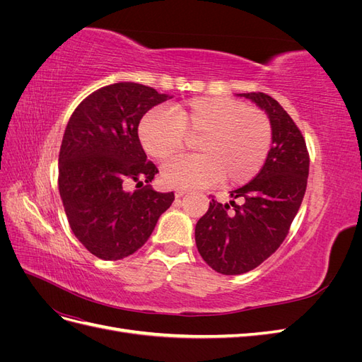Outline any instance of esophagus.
I'll list each match as a JSON object with an SVG mask.
<instances>
[{
    "label": "esophagus",
    "mask_w": 362,
    "mask_h": 362,
    "mask_svg": "<svg viewBox=\"0 0 362 362\" xmlns=\"http://www.w3.org/2000/svg\"><path fill=\"white\" fill-rule=\"evenodd\" d=\"M185 193H187V190H185V189H177V190H175V198H181V196L185 194Z\"/></svg>",
    "instance_id": "obj_1"
}]
</instances>
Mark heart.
<instances>
[{"mask_svg":"<svg viewBox=\"0 0 362 362\" xmlns=\"http://www.w3.org/2000/svg\"><path fill=\"white\" fill-rule=\"evenodd\" d=\"M272 124L259 108L222 96H198L173 105L169 112L152 110L139 125L145 152L166 161L196 139L198 156L168 163L161 170L169 187H205L223 180L243 184L266 163L272 146Z\"/></svg>","mask_w":362,"mask_h":362,"instance_id":"1","label":"heart"}]
</instances>
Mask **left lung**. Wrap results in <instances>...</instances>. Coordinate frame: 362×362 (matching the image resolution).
Here are the masks:
<instances>
[{
  "instance_id": "obj_1",
  "label": "left lung",
  "mask_w": 362,
  "mask_h": 362,
  "mask_svg": "<svg viewBox=\"0 0 362 362\" xmlns=\"http://www.w3.org/2000/svg\"><path fill=\"white\" fill-rule=\"evenodd\" d=\"M240 96L267 113L273 137L257 177L233 190L229 204L211 199L196 223L194 240L201 257L222 275H242L258 267L282 245L300 208L310 172L305 139L281 104L262 92Z\"/></svg>"
}]
</instances>
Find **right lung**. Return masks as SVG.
<instances>
[{
	"label": "right lung",
	"instance_id": "add662e5",
	"mask_svg": "<svg viewBox=\"0 0 362 362\" xmlns=\"http://www.w3.org/2000/svg\"><path fill=\"white\" fill-rule=\"evenodd\" d=\"M169 98L139 83H115L83 100L64 129L60 198L72 233L98 258L133 255L175 199L173 192L152 190L158 169L146 160L137 133L140 119ZM131 182L142 187L125 191Z\"/></svg>",
	"mask_w": 362,
	"mask_h": 362
}]
</instances>
